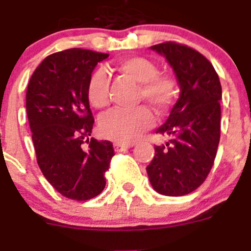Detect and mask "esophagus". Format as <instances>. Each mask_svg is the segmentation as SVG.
<instances>
[{
    "instance_id": "obj_1",
    "label": "esophagus",
    "mask_w": 251,
    "mask_h": 251,
    "mask_svg": "<svg viewBox=\"0 0 251 251\" xmlns=\"http://www.w3.org/2000/svg\"><path fill=\"white\" fill-rule=\"evenodd\" d=\"M134 144H121V142H115L114 144V149L116 152H121V151H125L127 149L132 148Z\"/></svg>"
}]
</instances>
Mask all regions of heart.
Listing matches in <instances>:
<instances>
[{
  "instance_id": "1",
  "label": "heart",
  "mask_w": 251,
  "mask_h": 251,
  "mask_svg": "<svg viewBox=\"0 0 251 251\" xmlns=\"http://www.w3.org/2000/svg\"><path fill=\"white\" fill-rule=\"evenodd\" d=\"M116 69L140 83L139 96L148 101L157 112L171 109L177 96V87L173 77L160 75L155 62L142 56H131L117 62ZM87 98L96 109H102L109 102V75L102 69L94 72L87 85ZM152 114L146 106L135 109H114L101 117L99 128L102 136L116 142L128 144L151 127Z\"/></svg>"
}]
</instances>
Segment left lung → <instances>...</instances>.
Returning a JSON list of instances; mask_svg holds the SVG:
<instances>
[{"instance_id": "1", "label": "left lung", "mask_w": 251, "mask_h": 251, "mask_svg": "<svg viewBox=\"0 0 251 251\" xmlns=\"http://www.w3.org/2000/svg\"><path fill=\"white\" fill-rule=\"evenodd\" d=\"M151 50L173 67L180 96L166 123L156 130L169 141L155 146L146 171L157 193L182 196L196 190L214 165L220 141V80L211 62L186 45L168 41Z\"/></svg>"}]
</instances>
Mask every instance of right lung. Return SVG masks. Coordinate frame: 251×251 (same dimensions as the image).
Returning <instances> with one entry per match:
<instances>
[{
    "mask_svg": "<svg viewBox=\"0 0 251 251\" xmlns=\"http://www.w3.org/2000/svg\"><path fill=\"white\" fill-rule=\"evenodd\" d=\"M107 57L82 49L52 53L38 65L27 86L37 164L47 181L71 200L85 201L101 194L115 155L110 141L90 139L95 120L87 85L98 62Z\"/></svg>",
    "mask_w": 251,
    "mask_h": 251,
    "instance_id": "right-lung-1",
    "label": "right lung"
}]
</instances>
